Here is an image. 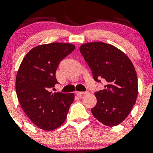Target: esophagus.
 I'll return each instance as SVG.
<instances>
[{
    "label": "esophagus",
    "instance_id": "1",
    "mask_svg": "<svg viewBox=\"0 0 153 153\" xmlns=\"http://www.w3.org/2000/svg\"><path fill=\"white\" fill-rule=\"evenodd\" d=\"M88 92H76V94L77 96H82V95H84V94H86Z\"/></svg>",
    "mask_w": 153,
    "mask_h": 153
}]
</instances>
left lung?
<instances>
[{"label":"left lung","mask_w":153,"mask_h":153,"mask_svg":"<svg viewBox=\"0 0 153 153\" xmlns=\"http://www.w3.org/2000/svg\"><path fill=\"white\" fill-rule=\"evenodd\" d=\"M80 51L94 80L106 82L105 89L94 94L97 103L91 109L93 115L104 125H118L129 114L137 97V76L132 62L122 51L101 42L83 44Z\"/></svg>","instance_id":"1"}]
</instances>
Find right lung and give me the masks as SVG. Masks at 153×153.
<instances>
[{
	"label": "right lung",
	"mask_w": 153,
	"mask_h": 153,
	"mask_svg": "<svg viewBox=\"0 0 153 153\" xmlns=\"http://www.w3.org/2000/svg\"><path fill=\"white\" fill-rule=\"evenodd\" d=\"M73 44L54 42L34 47L23 59L16 78V91L22 109L36 127L46 131L64 123L74 94L52 93L57 83L59 62L75 50Z\"/></svg>",
	"instance_id": "add662e5"
}]
</instances>
